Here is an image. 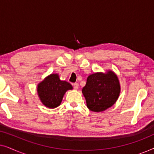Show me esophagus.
I'll return each instance as SVG.
<instances>
[{"label":"esophagus","mask_w":154,"mask_h":154,"mask_svg":"<svg viewBox=\"0 0 154 154\" xmlns=\"http://www.w3.org/2000/svg\"><path fill=\"white\" fill-rule=\"evenodd\" d=\"M73 88H74L75 90H78V89H79V83H73Z\"/></svg>","instance_id":"esophagus-1"}]
</instances>
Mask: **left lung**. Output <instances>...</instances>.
I'll list each match as a JSON object with an SVG mask.
<instances>
[{
	"mask_svg": "<svg viewBox=\"0 0 154 154\" xmlns=\"http://www.w3.org/2000/svg\"><path fill=\"white\" fill-rule=\"evenodd\" d=\"M87 107L94 112H102L116 102L121 93L119 79L115 72H97L90 75L82 90Z\"/></svg>",
	"mask_w": 154,
	"mask_h": 154,
	"instance_id": "1",
	"label": "left lung"
}]
</instances>
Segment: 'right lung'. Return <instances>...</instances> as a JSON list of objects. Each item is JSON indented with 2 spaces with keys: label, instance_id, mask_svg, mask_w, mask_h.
<instances>
[{
  "label": "right lung",
  "instance_id": "right-lung-1",
  "mask_svg": "<svg viewBox=\"0 0 154 154\" xmlns=\"http://www.w3.org/2000/svg\"><path fill=\"white\" fill-rule=\"evenodd\" d=\"M73 90L72 85L60 80L58 73H51L37 85V93L44 106L54 109L61 104L64 94Z\"/></svg>",
  "mask_w": 154,
  "mask_h": 154
}]
</instances>
